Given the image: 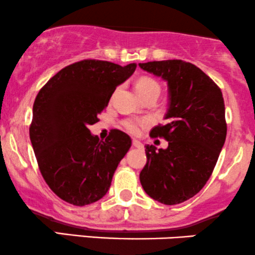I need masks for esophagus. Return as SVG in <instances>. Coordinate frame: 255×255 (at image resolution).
<instances>
[{
  "label": "esophagus",
  "instance_id": "obj_1",
  "mask_svg": "<svg viewBox=\"0 0 255 255\" xmlns=\"http://www.w3.org/2000/svg\"><path fill=\"white\" fill-rule=\"evenodd\" d=\"M133 146L136 147V148H142V147H143L142 143H141L140 141H137V140H133Z\"/></svg>",
  "mask_w": 255,
  "mask_h": 255
}]
</instances>
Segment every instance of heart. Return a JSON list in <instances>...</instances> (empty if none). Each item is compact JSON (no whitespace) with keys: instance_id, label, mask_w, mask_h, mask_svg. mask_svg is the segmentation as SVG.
<instances>
[{"instance_id":"heart-1","label":"heart","mask_w":255,"mask_h":255,"mask_svg":"<svg viewBox=\"0 0 255 255\" xmlns=\"http://www.w3.org/2000/svg\"><path fill=\"white\" fill-rule=\"evenodd\" d=\"M135 90L139 94V96H143V95L149 93H159L160 91V85L159 83L151 77H141L137 79L135 84ZM125 128L131 134H137L140 130L141 126H143V122L136 121V120H127L125 122Z\"/></svg>"}]
</instances>
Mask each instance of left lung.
Masks as SVG:
<instances>
[{"instance_id": "obj_1", "label": "left lung", "mask_w": 255, "mask_h": 255, "mask_svg": "<svg viewBox=\"0 0 255 255\" xmlns=\"http://www.w3.org/2000/svg\"><path fill=\"white\" fill-rule=\"evenodd\" d=\"M139 66L168 87L166 124L151 130L168 147L145 146L140 183L155 201L179 204L198 194L213 173L227 135L225 101L221 89L194 64L173 59Z\"/></svg>"}]
</instances>
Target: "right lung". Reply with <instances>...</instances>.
<instances>
[{
	"label": "right lung",
	"instance_id": "obj_1",
	"mask_svg": "<svg viewBox=\"0 0 255 255\" xmlns=\"http://www.w3.org/2000/svg\"><path fill=\"white\" fill-rule=\"evenodd\" d=\"M135 69V63L77 61L61 69L36 95L30 142L45 182L67 203L83 207L102 198L130 148L124 131L114 129L100 141L89 126L98 122L116 87Z\"/></svg>",
	"mask_w": 255,
	"mask_h": 255
}]
</instances>
